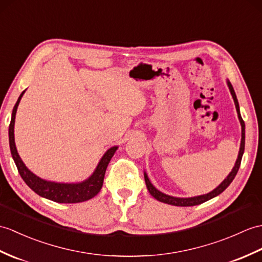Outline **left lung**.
Returning <instances> with one entry per match:
<instances>
[{
	"label": "left lung",
	"instance_id": "obj_1",
	"mask_svg": "<svg viewBox=\"0 0 262 262\" xmlns=\"http://www.w3.org/2000/svg\"><path fill=\"white\" fill-rule=\"evenodd\" d=\"M228 87L230 89V93L232 95V98L234 100V105L236 108V113H238V117L240 120V124H241V144H240V150H239V155H238V159H236V162L234 164V166L232 168V171L230 172V174L227 176V179H224V181L222 183L219 185L216 188H214L213 191L208 193V194H203V195H199V196H193V198H174V196H169L167 194H164L162 192H160L157 188L150 183V181L148 179V176L146 173H144V178H145V183L146 186H147V190L150 193V195L155 198L157 201H160V202L163 203H166V204H171V205H175V206H193V205H199L203 202H206V201H209L211 199L215 198L219 194H221L226 188L231 184V182L233 181V179L235 178L236 173L239 171V167H240V164H241V160H242V155H243V151H245V121H243L241 115H240V109H239V102L238 99H236V96L234 93V89L232 87V84L228 80Z\"/></svg>",
	"mask_w": 262,
	"mask_h": 262
}]
</instances>
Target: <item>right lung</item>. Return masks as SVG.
<instances>
[{
  "mask_svg": "<svg viewBox=\"0 0 262 262\" xmlns=\"http://www.w3.org/2000/svg\"><path fill=\"white\" fill-rule=\"evenodd\" d=\"M26 91V90H24ZM20 95L19 99H17L15 106L12 112V118L9 126V142H10V149L12 157H13L15 165L17 167L21 178L26 182L27 185L34 191L38 195L46 198L48 200H51L53 202L58 203H79L84 202L93 199L95 195L99 193L102 187L103 178H105L106 168L108 166L109 162H111L112 157L114 156L115 151L117 150V146L109 148L103 156L101 157L100 162L97 165L95 172L89 179L81 182V183H56V182L46 181L43 179L39 178L35 174H33L30 169L24 165L21 157L17 154V150L15 147L14 142V123H15V115L16 109L19 106V102L24 94Z\"/></svg>",
  "mask_w": 262,
  "mask_h": 262,
  "instance_id": "obj_1",
  "label": "right lung"
}]
</instances>
